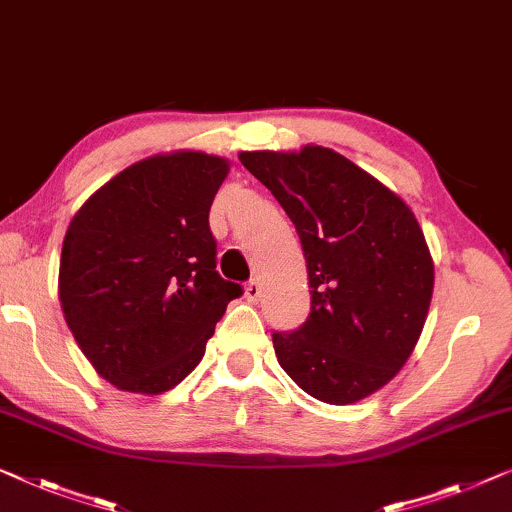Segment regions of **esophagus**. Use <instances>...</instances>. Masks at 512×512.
Instances as JSON below:
<instances>
[{"mask_svg": "<svg viewBox=\"0 0 512 512\" xmlns=\"http://www.w3.org/2000/svg\"><path fill=\"white\" fill-rule=\"evenodd\" d=\"M244 295H247V300L249 302H258L261 300V295H263V286H261V281L258 279H251L247 286H244Z\"/></svg>", "mask_w": 512, "mask_h": 512, "instance_id": "obj_1", "label": "esophagus"}]
</instances>
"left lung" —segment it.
<instances>
[{
  "mask_svg": "<svg viewBox=\"0 0 512 512\" xmlns=\"http://www.w3.org/2000/svg\"><path fill=\"white\" fill-rule=\"evenodd\" d=\"M295 224L311 311L274 332L284 372L325 404H355L395 379L416 348L434 291V261L411 207L321 145L240 152Z\"/></svg>",
  "mask_w": 512,
  "mask_h": 512,
  "instance_id": "obj_1",
  "label": "left lung"
}]
</instances>
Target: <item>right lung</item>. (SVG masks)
Here are the masks:
<instances>
[{"label":"right lung","instance_id":"obj_1","mask_svg":"<svg viewBox=\"0 0 512 512\" xmlns=\"http://www.w3.org/2000/svg\"><path fill=\"white\" fill-rule=\"evenodd\" d=\"M228 170L217 154H154L73 214L59 258V302L80 351L115 388L140 395L175 388L242 293L219 277L207 221Z\"/></svg>","mask_w":512,"mask_h":512}]
</instances>
